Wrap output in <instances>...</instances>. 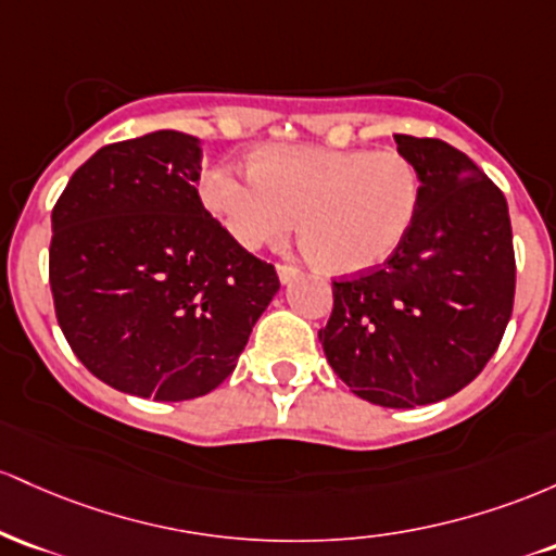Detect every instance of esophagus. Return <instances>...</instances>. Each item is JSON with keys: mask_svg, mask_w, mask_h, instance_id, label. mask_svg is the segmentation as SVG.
<instances>
[{"mask_svg": "<svg viewBox=\"0 0 556 556\" xmlns=\"http://www.w3.org/2000/svg\"><path fill=\"white\" fill-rule=\"evenodd\" d=\"M276 270H278V278H280V283H291V280H294V278L299 276V270H296L294 265H278Z\"/></svg>", "mask_w": 556, "mask_h": 556, "instance_id": "34e87169", "label": "esophagus"}]
</instances>
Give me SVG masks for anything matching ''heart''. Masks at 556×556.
<instances>
[{
    "instance_id": "obj_1",
    "label": "heart",
    "mask_w": 556,
    "mask_h": 556,
    "mask_svg": "<svg viewBox=\"0 0 556 556\" xmlns=\"http://www.w3.org/2000/svg\"><path fill=\"white\" fill-rule=\"evenodd\" d=\"M199 191L236 244H273L299 212L312 257L330 273L357 276L404 244L420 212L422 178L399 149L267 143L252 154V170L215 165Z\"/></svg>"
}]
</instances>
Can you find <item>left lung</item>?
<instances>
[{
    "label": "left lung",
    "instance_id": "left-lung-1",
    "mask_svg": "<svg viewBox=\"0 0 556 556\" xmlns=\"http://www.w3.org/2000/svg\"><path fill=\"white\" fill-rule=\"evenodd\" d=\"M422 202L404 244L376 270L333 280L323 352L352 394L413 409L457 394L494 357L513 315L507 199L441 139L394 136Z\"/></svg>",
    "mask_w": 556,
    "mask_h": 556
}]
</instances>
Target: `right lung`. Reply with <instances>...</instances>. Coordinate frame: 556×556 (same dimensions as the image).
Returning <instances> with one entry per match:
<instances>
[{"instance_id": "right-lung-1", "label": "right lung", "mask_w": 556, "mask_h": 556, "mask_svg": "<svg viewBox=\"0 0 556 556\" xmlns=\"http://www.w3.org/2000/svg\"><path fill=\"white\" fill-rule=\"evenodd\" d=\"M199 170V139L154 130L99 149L52 210L54 315L86 370L123 394H210L280 289L204 210Z\"/></svg>"}]
</instances>
